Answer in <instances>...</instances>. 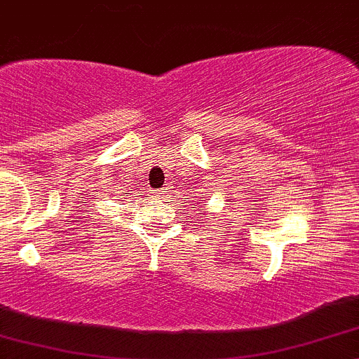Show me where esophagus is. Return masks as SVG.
Returning <instances> with one entry per match:
<instances>
[{
  "label": "esophagus",
  "instance_id": "34e87169",
  "mask_svg": "<svg viewBox=\"0 0 359 359\" xmlns=\"http://www.w3.org/2000/svg\"><path fill=\"white\" fill-rule=\"evenodd\" d=\"M163 192H165V189H163V191H156V194H158V196H162Z\"/></svg>",
  "mask_w": 359,
  "mask_h": 359
}]
</instances>
